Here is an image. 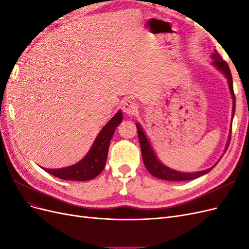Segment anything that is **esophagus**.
<instances>
[{
    "label": "esophagus",
    "instance_id": "esophagus-1",
    "mask_svg": "<svg viewBox=\"0 0 249 249\" xmlns=\"http://www.w3.org/2000/svg\"><path fill=\"white\" fill-rule=\"evenodd\" d=\"M123 111L125 113L126 115H135L138 111L137 104L133 101H126L123 104Z\"/></svg>",
    "mask_w": 249,
    "mask_h": 249
}]
</instances>
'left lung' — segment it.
<instances>
[{
	"mask_svg": "<svg viewBox=\"0 0 249 249\" xmlns=\"http://www.w3.org/2000/svg\"><path fill=\"white\" fill-rule=\"evenodd\" d=\"M211 58L213 59L212 61V65H214L216 69L219 71L223 76L227 78L228 80V84L230 87V91H231V95L232 99V113H231V117L233 118V115H235V108H236V99H235V94H233V88H232V79H231V71L229 69L228 63L222 60V58L218 54L217 51L215 50L214 54H212ZM137 125V131H138V137H139V142H140V146H141V154H142V159L143 162H144V165L146 169L148 170V172L150 175H153L154 177L161 178L164 180H189V179H194L197 178L201 176L207 175L208 172H210L212 170L216 165H213L212 167H210L208 169L205 170H200V171H196V172H182V171H178L175 169H171L169 167H167L166 165H164L159 159L155 153V150L150 144V142L146 136L145 132L143 131L142 126L140 125L139 123H136ZM231 132L229 135V139H228V143L227 146H225V150L227 152L228 146L230 144V140H231Z\"/></svg>",
	"mask_w": 249,
	"mask_h": 249,
	"instance_id": "8db88e82",
	"label": "left lung"
}]
</instances>
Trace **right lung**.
Segmentation results:
<instances>
[{
	"label": "right lung",
	"instance_id": "right-lung-1",
	"mask_svg": "<svg viewBox=\"0 0 249 249\" xmlns=\"http://www.w3.org/2000/svg\"><path fill=\"white\" fill-rule=\"evenodd\" d=\"M122 122L123 112L119 110L101 130L89 152L78 163L63 168L50 169L42 167V169L49 172L50 175L62 179L89 180L94 178L105 168L113 134Z\"/></svg>",
	"mask_w": 249,
	"mask_h": 249
}]
</instances>
